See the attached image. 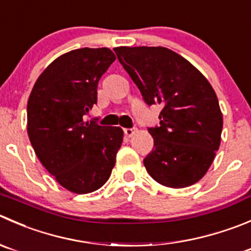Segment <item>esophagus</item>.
Instances as JSON below:
<instances>
[{
  "label": "esophagus",
  "mask_w": 251,
  "mask_h": 251,
  "mask_svg": "<svg viewBox=\"0 0 251 251\" xmlns=\"http://www.w3.org/2000/svg\"><path fill=\"white\" fill-rule=\"evenodd\" d=\"M124 132H125V135L127 136V137H131V136H133L136 132H137V128H135V127L125 128V130H124Z\"/></svg>",
  "instance_id": "34e87169"
}]
</instances>
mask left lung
<instances>
[{"label":"left lung","mask_w":251,"mask_h":251,"mask_svg":"<svg viewBox=\"0 0 251 251\" xmlns=\"http://www.w3.org/2000/svg\"><path fill=\"white\" fill-rule=\"evenodd\" d=\"M114 51L146 103L163 106L159 126L148 128L154 141L143 159L148 174L173 189L198 182L215 159L223 127L210 82L186 58L163 46Z\"/></svg>","instance_id":"8db88e82"}]
</instances>
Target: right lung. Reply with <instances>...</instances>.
<instances>
[{"instance_id":"add662e5","label":"right lung","mask_w":251,"mask_h":251,"mask_svg":"<svg viewBox=\"0 0 251 251\" xmlns=\"http://www.w3.org/2000/svg\"><path fill=\"white\" fill-rule=\"evenodd\" d=\"M108 48L58 56L39 76L26 106V131L36 157L62 187L89 194L108 181L120 150V127L84 123L97 104L100 77L115 61Z\"/></svg>"}]
</instances>
